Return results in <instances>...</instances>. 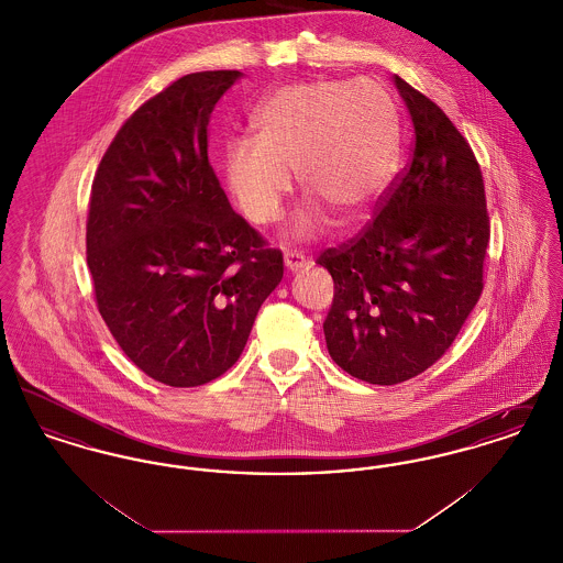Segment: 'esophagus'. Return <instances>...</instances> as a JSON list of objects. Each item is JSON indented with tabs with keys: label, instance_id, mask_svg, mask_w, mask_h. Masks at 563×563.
Listing matches in <instances>:
<instances>
[{
	"label": "esophagus",
	"instance_id": "1",
	"mask_svg": "<svg viewBox=\"0 0 563 563\" xmlns=\"http://www.w3.org/2000/svg\"><path fill=\"white\" fill-rule=\"evenodd\" d=\"M285 266H287V272H301V269L308 268V260L301 255V253H295V251H287L285 253Z\"/></svg>",
	"mask_w": 563,
	"mask_h": 563
}]
</instances>
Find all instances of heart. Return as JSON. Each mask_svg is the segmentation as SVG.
Returning <instances> with one entry per match:
<instances>
[{
  "label": "heart",
  "instance_id": "b5f03b06",
  "mask_svg": "<svg viewBox=\"0 0 563 563\" xmlns=\"http://www.w3.org/2000/svg\"><path fill=\"white\" fill-rule=\"evenodd\" d=\"M257 136L223 150V181L251 223L268 225L294 188L312 196L295 214L297 242L321 236L329 209L354 219L390 186L399 161V124L379 81L319 80L283 86L255 109Z\"/></svg>",
  "mask_w": 563,
  "mask_h": 563
}]
</instances>
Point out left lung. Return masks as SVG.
<instances>
[{"mask_svg":"<svg viewBox=\"0 0 563 563\" xmlns=\"http://www.w3.org/2000/svg\"><path fill=\"white\" fill-rule=\"evenodd\" d=\"M393 81L413 124L411 162L369 228L319 257L335 283L327 350L379 386L427 372L452 346L482 295L489 242L471 145L429 97Z\"/></svg>","mask_w":563,"mask_h":563,"instance_id":"8db88e82","label":"left lung"}]
</instances>
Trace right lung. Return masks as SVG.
<instances>
[{"label":"right lung","mask_w":563,"mask_h":563,"mask_svg":"<svg viewBox=\"0 0 563 563\" xmlns=\"http://www.w3.org/2000/svg\"><path fill=\"white\" fill-rule=\"evenodd\" d=\"M241 71H198L143 103L92 181L86 260L97 306L143 374L189 388L225 374L283 280V253L230 207L209 120Z\"/></svg>","instance_id":"add662e5"}]
</instances>
